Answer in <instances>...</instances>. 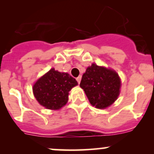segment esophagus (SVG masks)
<instances>
[{"instance_id": "esophagus-1", "label": "esophagus", "mask_w": 154, "mask_h": 154, "mask_svg": "<svg viewBox=\"0 0 154 154\" xmlns=\"http://www.w3.org/2000/svg\"><path fill=\"white\" fill-rule=\"evenodd\" d=\"M81 78H82L81 75H80L78 77H77V83H80V81H81Z\"/></svg>"}]
</instances>
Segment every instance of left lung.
Wrapping results in <instances>:
<instances>
[{
	"instance_id": "8db88e82",
	"label": "left lung",
	"mask_w": 154,
	"mask_h": 154,
	"mask_svg": "<svg viewBox=\"0 0 154 154\" xmlns=\"http://www.w3.org/2000/svg\"><path fill=\"white\" fill-rule=\"evenodd\" d=\"M80 86L92 106L105 109L117 100L120 94L121 80L114 70L93 63L83 74Z\"/></svg>"
}]
</instances>
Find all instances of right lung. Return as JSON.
Returning <instances> with one entry per match:
<instances>
[{"label": "right lung", "mask_w": 154, "mask_h": 154, "mask_svg": "<svg viewBox=\"0 0 154 154\" xmlns=\"http://www.w3.org/2000/svg\"><path fill=\"white\" fill-rule=\"evenodd\" d=\"M78 84L68 73L51 68L40 77L32 87V91L40 105L48 109L57 110L67 103L69 91Z\"/></svg>", "instance_id": "right-lung-1"}]
</instances>
